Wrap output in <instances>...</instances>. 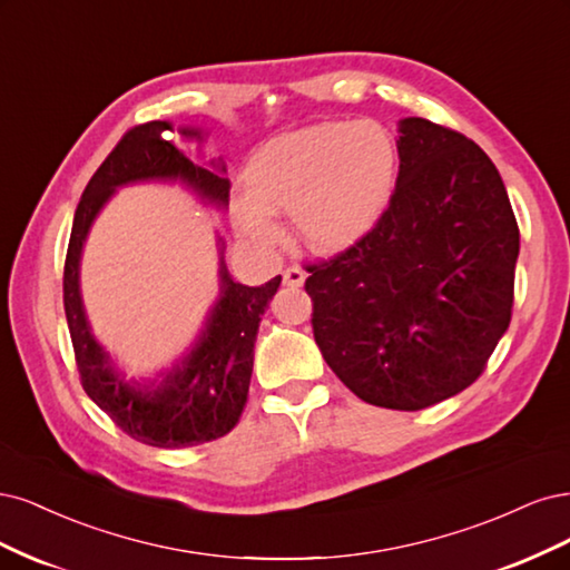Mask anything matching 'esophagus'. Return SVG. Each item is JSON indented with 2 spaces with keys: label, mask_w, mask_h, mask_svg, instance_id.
Returning a JSON list of instances; mask_svg holds the SVG:
<instances>
[{
  "label": "esophagus",
  "mask_w": 570,
  "mask_h": 570,
  "mask_svg": "<svg viewBox=\"0 0 570 570\" xmlns=\"http://www.w3.org/2000/svg\"><path fill=\"white\" fill-rule=\"evenodd\" d=\"M307 279V274L303 267H288L284 272V286H291V288H301Z\"/></svg>",
  "instance_id": "34e87169"
}]
</instances>
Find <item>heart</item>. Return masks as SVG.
<instances>
[{"label": "heart", "instance_id": "b5f03b06", "mask_svg": "<svg viewBox=\"0 0 570 570\" xmlns=\"http://www.w3.org/2000/svg\"><path fill=\"white\" fill-rule=\"evenodd\" d=\"M397 146L372 120L320 122L279 135L244 165L246 198H236V229L272 246L277 213H291L301 242L338 253L370 234L389 210L397 181Z\"/></svg>", "mask_w": 570, "mask_h": 570}]
</instances>
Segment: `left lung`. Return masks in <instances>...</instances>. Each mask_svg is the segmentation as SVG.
Masks as SVG:
<instances>
[{
    "label": "left lung",
    "instance_id": "obj_1",
    "mask_svg": "<svg viewBox=\"0 0 570 570\" xmlns=\"http://www.w3.org/2000/svg\"><path fill=\"white\" fill-rule=\"evenodd\" d=\"M400 173L381 223L307 265L322 357L360 400L416 412L479 379L511 322L519 225L479 144L397 122Z\"/></svg>",
    "mask_w": 570,
    "mask_h": 570
}]
</instances>
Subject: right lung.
I'll return each mask as SVG.
<instances>
[{
	"mask_svg": "<svg viewBox=\"0 0 570 570\" xmlns=\"http://www.w3.org/2000/svg\"><path fill=\"white\" fill-rule=\"evenodd\" d=\"M173 122L154 120L132 127L82 191L63 269V305L76 347L85 393L116 424L144 445L191 448L229 433L244 412L253 374L258 328L282 277L263 286L234 282L225 263V238L217 234L219 293L191 345L154 376H130L91 332L80 291V261L97 215L111 196L130 185L160 181L189 191L198 204L225 213L229 206L227 165L219 158L194 163L175 141ZM181 141L200 146L204 127L179 125Z\"/></svg>",
	"mask_w": 570,
	"mask_h": 570,
	"instance_id": "right-lung-1",
	"label": "right lung"
}]
</instances>
